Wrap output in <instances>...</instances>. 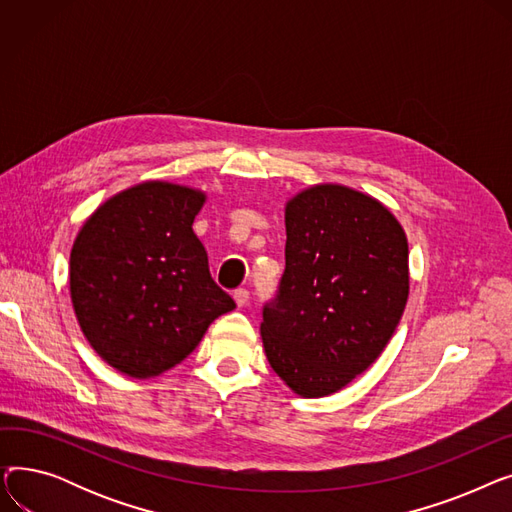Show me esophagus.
I'll list each match as a JSON object with an SVG mask.
<instances>
[{"label":"esophagus","instance_id":"1","mask_svg":"<svg viewBox=\"0 0 512 512\" xmlns=\"http://www.w3.org/2000/svg\"><path fill=\"white\" fill-rule=\"evenodd\" d=\"M234 301L238 307H245L249 305V290L247 288H238L234 290Z\"/></svg>","mask_w":512,"mask_h":512}]
</instances>
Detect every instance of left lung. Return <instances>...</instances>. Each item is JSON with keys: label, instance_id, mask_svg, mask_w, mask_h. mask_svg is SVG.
Returning a JSON list of instances; mask_svg holds the SVG:
<instances>
[{"label": "left lung", "instance_id": "8db88e82", "mask_svg": "<svg viewBox=\"0 0 512 512\" xmlns=\"http://www.w3.org/2000/svg\"><path fill=\"white\" fill-rule=\"evenodd\" d=\"M286 270L263 307L267 361L305 398L342 390L382 355L409 299V245L378 199L315 184L286 203Z\"/></svg>", "mask_w": 512, "mask_h": 512}]
</instances>
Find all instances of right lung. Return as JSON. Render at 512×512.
Listing matches in <instances>:
<instances>
[{"instance_id": "1", "label": "right lung", "mask_w": 512, "mask_h": 512, "mask_svg": "<svg viewBox=\"0 0 512 512\" xmlns=\"http://www.w3.org/2000/svg\"><path fill=\"white\" fill-rule=\"evenodd\" d=\"M205 193L149 180L107 199L70 253V297L95 353L130 378H153L195 351L236 307L213 282L193 232Z\"/></svg>"}]
</instances>
